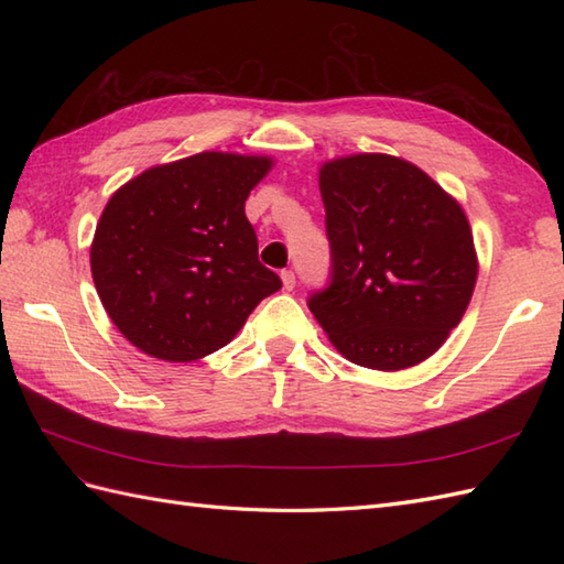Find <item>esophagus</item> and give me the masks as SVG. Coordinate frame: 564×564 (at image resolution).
Masks as SVG:
<instances>
[{"instance_id":"1","label":"esophagus","mask_w":564,"mask_h":564,"mask_svg":"<svg viewBox=\"0 0 564 564\" xmlns=\"http://www.w3.org/2000/svg\"><path fill=\"white\" fill-rule=\"evenodd\" d=\"M281 281H283V289L285 291H293L295 289V273L293 271H281Z\"/></svg>"}]
</instances>
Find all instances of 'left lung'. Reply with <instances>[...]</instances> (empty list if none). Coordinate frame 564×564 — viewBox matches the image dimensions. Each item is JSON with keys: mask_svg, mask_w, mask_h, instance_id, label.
<instances>
[{"mask_svg": "<svg viewBox=\"0 0 564 564\" xmlns=\"http://www.w3.org/2000/svg\"><path fill=\"white\" fill-rule=\"evenodd\" d=\"M332 283L310 313L351 364L402 370L434 356L475 291L463 206L416 164L358 152L319 166Z\"/></svg>", "mask_w": 564, "mask_h": 564, "instance_id": "left-lung-1", "label": "left lung"}]
</instances>
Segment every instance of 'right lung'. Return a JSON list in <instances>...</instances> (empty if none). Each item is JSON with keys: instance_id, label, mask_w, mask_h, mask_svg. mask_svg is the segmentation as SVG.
<instances>
[{"instance_id": "add662e5", "label": "right lung", "mask_w": 564, "mask_h": 564, "mask_svg": "<svg viewBox=\"0 0 564 564\" xmlns=\"http://www.w3.org/2000/svg\"><path fill=\"white\" fill-rule=\"evenodd\" d=\"M273 158L198 152L133 176L106 203L91 279L123 337L191 364L223 349L281 279L259 263L245 200Z\"/></svg>"}]
</instances>
